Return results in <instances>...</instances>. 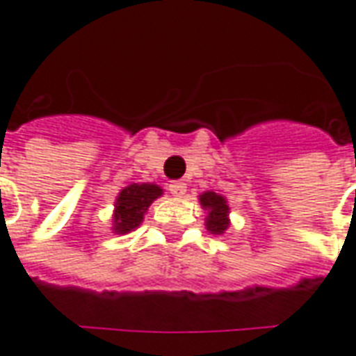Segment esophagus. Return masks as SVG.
Masks as SVG:
<instances>
[{
  "mask_svg": "<svg viewBox=\"0 0 356 356\" xmlns=\"http://www.w3.org/2000/svg\"><path fill=\"white\" fill-rule=\"evenodd\" d=\"M170 193L173 196H177V198H181V196H185L186 193V183H183V181H173L170 185Z\"/></svg>",
  "mask_w": 356,
  "mask_h": 356,
  "instance_id": "esophagus-1",
  "label": "esophagus"
}]
</instances>
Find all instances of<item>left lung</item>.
I'll use <instances>...</instances> for the list:
<instances>
[{
    "mask_svg": "<svg viewBox=\"0 0 356 356\" xmlns=\"http://www.w3.org/2000/svg\"><path fill=\"white\" fill-rule=\"evenodd\" d=\"M198 202L206 212V220H204L206 229L212 235H223L229 229V204H227L225 196L218 195L213 191H206L202 195H198Z\"/></svg>",
    "mask_w": 356,
    "mask_h": 356,
    "instance_id": "1",
    "label": "left lung"
}]
</instances>
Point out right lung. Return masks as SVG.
<instances>
[{
  "instance_id": "obj_1",
  "label": "right lung",
  "mask_w": 356,
  "mask_h": 356,
  "mask_svg": "<svg viewBox=\"0 0 356 356\" xmlns=\"http://www.w3.org/2000/svg\"><path fill=\"white\" fill-rule=\"evenodd\" d=\"M163 195V188L156 183H131L115 198L111 231L115 235H125L135 231L144 220L150 204Z\"/></svg>"
}]
</instances>
